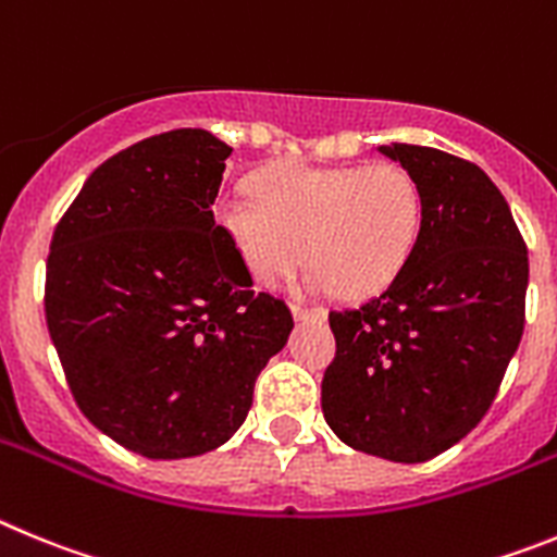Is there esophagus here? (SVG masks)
<instances>
[{
  "mask_svg": "<svg viewBox=\"0 0 557 557\" xmlns=\"http://www.w3.org/2000/svg\"><path fill=\"white\" fill-rule=\"evenodd\" d=\"M290 313H294V319H297V322H305V319H319V322H322L324 315H327V310H324L322 305H313V308H308V305L294 302L290 305Z\"/></svg>",
  "mask_w": 557,
  "mask_h": 557,
  "instance_id": "34e87169",
  "label": "esophagus"
}]
</instances>
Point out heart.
<instances>
[{
    "instance_id": "b5f03b06",
    "label": "heart",
    "mask_w": 557,
    "mask_h": 557,
    "mask_svg": "<svg viewBox=\"0 0 557 557\" xmlns=\"http://www.w3.org/2000/svg\"><path fill=\"white\" fill-rule=\"evenodd\" d=\"M252 194L219 199L213 216L244 274L267 288L308 255L310 290L372 297L403 274L422 235V188L391 160L274 163L255 174Z\"/></svg>"
}]
</instances>
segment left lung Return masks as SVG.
Returning a JSON list of instances; mask_svg holds the SVG:
<instances>
[{"label":"left lung","mask_w":557,"mask_h":557,"mask_svg":"<svg viewBox=\"0 0 557 557\" xmlns=\"http://www.w3.org/2000/svg\"><path fill=\"white\" fill-rule=\"evenodd\" d=\"M383 152L422 188V235L383 294L330 310L322 410L352 449L422 463L478 428L497 397L522 341L528 247L472 160L416 144Z\"/></svg>","instance_id":"obj_1"}]
</instances>
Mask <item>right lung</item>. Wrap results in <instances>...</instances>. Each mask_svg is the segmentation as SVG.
<instances>
[{
  "mask_svg": "<svg viewBox=\"0 0 557 557\" xmlns=\"http://www.w3.org/2000/svg\"><path fill=\"white\" fill-rule=\"evenodd\" d=\"M233 149L172 129L108 158L54 227L44 308L79 410L154 460L242 428L294 315L255 290L213 202Z\"/></svg>",
  "mask_w": 557,
  "mask_h": 557,
  "instance_id": "1",
  "label": "right lung"
}]
</instances>
